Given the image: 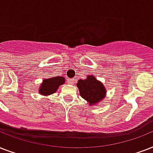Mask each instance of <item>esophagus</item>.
<instances>
[{
    "instance_id": "34e87169",
    "label": "esophagus",
    "mask_w": 153,
    "mask_h": 153,
    "mask_svg": "<svg viewBox=\"0 0 153 153\" xmlns=\"http://www.w3.org/2000/svg\"><path fill=\"white\" fill-rule=\"evenodd\" d=\"M67 81H68V83L74 84V82H75V79H69L68 80H67Z\"/></svg>"
}]
</instances>
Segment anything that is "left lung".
I'll return each mask as SVG.
<instances>
[{"instance_id":"left-lung-1","label":"left lung","mask_w":153,"mask_h":153,"mask_svg":"<svg viewBox=\"0 0 153 153\" xmlns=\"http://www.w3.org/2000/svg\"><path fill=\"white\" fill-rule=\"evenodd\" d=\"M79 94L89 103V105H97L106 95V89L102 82L94 75H88L86 79H79L77 82Z\"/></svg>"}]
</instances>
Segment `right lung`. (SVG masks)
Instances as JSON below:
<instances>
[{"label": "right lung", "instance_id": "1", "mask_svg": "<svg viewBox=\"0 0 153 153\" xmlns=\"http://www.w3.org/2000/svg\"><path fill=\"white\" fill-rule=\"evenodd\" d=\"M65 81L66 79L62 76L51 77L49 79H44L39 87V94L44 96L51 95L57 91L61 85L65 83Z\"/></svg>", "mask_w": 153, "mask_h": 153}]
</instances>
